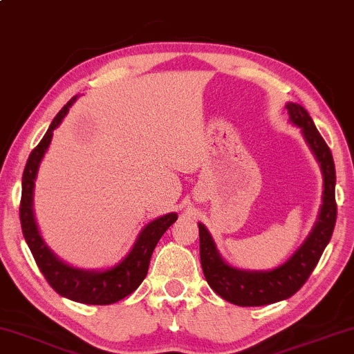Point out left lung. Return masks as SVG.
<instances>
[{
	"instance_id": "1",
	"label": "left lung",
	"mask_w": 354,
	"mask_h": 354,
	"mask_svg": "<svg viewBox=\"0 0 354 354\" xmlns=\"http://www.w3.org/2000/svg\"><path fill=\"white\" fill-rule=\"evenodd\" d=\"M290 120L303 129L324 173V204L317 223L303 246L283 266L268 272H248L223 262L205 226L199 223L201 263L207 283L221 298L236 306H266L293 296L317 266L325 246L330 241L337 221L335 165L328 145L314 126L313 118L301 105L288 103Z\"/></svg>"
}]
</instances>
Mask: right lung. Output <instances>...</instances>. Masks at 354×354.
<instances>
[{
    "mask_svg": "<svg viewBox=\"0 0 354 354\" xmlns=\"http://www.w3.org/2000/svg\"><path fill=\"white\" fill-rule=\"evenodd\" d=\"M75 97L61 108V111L51 121L48 131L39 145L32 150L27 160L26 169L22 174V197L21 207H19V216H21L22 233L29 244L32 256H34L40 272L48 281V285L56 293L64 298L77 301L84 304H113L126 296L133 293L138 286L142 283L149 270L150 256H152L155 246L162 234L176 221V214H167L160 218L150 221L142 230L136 241L133 251L124 261L118 263L116 267L105 272H88L79 270V268L66 266L59 259H56L53 252L46 248L41 239L39 228H37L34 210H32V194H34V181L37 176V169L41 162L46 149H48L53 129L63 121L69 106L73 105Z\"/></svg>",
    "mask_w": 354,
    "mask_h": 354,
    "instance_id": "add662e5",
    "label": "right lung"
}]
</instances>
